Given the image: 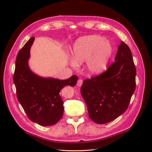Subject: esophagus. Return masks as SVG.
Masks as SVG:
<instances>
[{"label":"esophagus","mask_w":152,"mask_h":152,"mask_svg":"<svg viewBox=\"0 0 152 152\" xmlns=\"http://www.w3.org/2000/svg\"><path fill=\"white\" fill-rule=\"evenodd\" d=\"M82 83H83V80L82 79H79L78 80V82H77V84L76 85H77V86L80 87V86H82Z\"/></svg>","instance_id":"1"}]
</instances>
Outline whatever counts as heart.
Segmentation results:
<instances>
[{
	"label": "heart",
	"instance_id": "obj_1",
	"mask_svg": "<svg viewBox=\"0 0 152 152\" xmlns=\"http://www.w3.org/2000/svg\"><path fill=\"white\" fill-rule=\"evenodd\" d=\"M112 51L111 44L103 37L90 35L80 38L73 44L71 50L73 61H70V64L76 67L88 61L89 72L98 74L104 70Z\"/></svg>",
	"mask_w": 152,
	"mask_h": 152
}]
</instances>
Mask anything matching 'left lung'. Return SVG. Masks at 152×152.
Instances as JSON below:
<instances>
[{"instance_id": "1", "label": "left lung", "mask_w": 152, "mask_h": 152, "mask_svg": "<svg viewBox=\"0 0 152 152\" xmlns=\"http://www.w3.org/2000/svg\"><path fill=\"white\" fill-rule=\"evenodd\" d=\"M136 74L130 48L121 41L114 62L105 72L85 80L80 89L93 121L104 124L127 110L136 88Z\"/></svg>"}]
</instances>
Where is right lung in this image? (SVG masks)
Segmentation results:
<instances>
[{"instance_id": "right-lung-1", "label": "right lung", "mask_w": 152, "mask_h": 152, "mask_svg": "<svg viewBox=\"0 0 152 152\" xmlns=\"http://www.w3.org/2000/svg\"><path fill=\"white\" fill-rule=\"evenodd\" d=\"M34 40V37L31 38L19 51L13 81L18 101L30 120L42 126H50L57 124L63 115L60 91L66 86H75L78 77L73 75L61 80L43 78L32 72L28 60Z\"/></svg>"}]
</instances>
